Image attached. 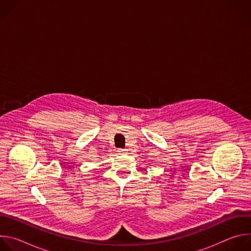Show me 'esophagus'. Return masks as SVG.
<instances>
[{
	"label": "esophagus",
	"instance_id": "obj_1",
	"mask_svg": "<svg viewBox=\"0 0 251 251\" xmlns=\"http://www.w3.org/2000/svg\"><path fill=\"white\" fill-rule=\"evenodd\" d=\"M124 151H125L124 149H118V150H117V152H120V153H123Z\"/></svg>",
	"mask_w": 251,
	"mask_h": 251
}]
</instances>
